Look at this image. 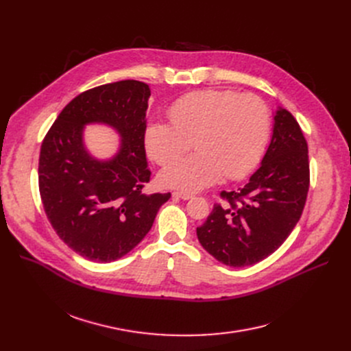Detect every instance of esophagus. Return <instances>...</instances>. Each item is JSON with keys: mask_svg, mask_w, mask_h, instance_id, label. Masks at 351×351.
Here are the masks:
<instances>
[{"mask_svg": "<svg viewBox=\"0 0 351 351\" xmlns=\"http://www.w3.org/2000/svg\"><path fill=\"white\" fill-rule=\"evenodd\" d=\"M175 197H179V199H183V200H188V199H191L193 195L192 193H189V192H183V191H175L173 193H172Z\"/></svg>", "mask_w": 351, "mask_h": 351, "instance_id": "obj_1", "label": "esophagus"}]
</instances>
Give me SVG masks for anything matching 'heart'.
Masks as SVG:
<instances>
[{
    "label": "heart",
    "instance_id": "1",
    "mask_svg": "<svg viewBox=\"0 0 351 351\" xmlns=\"http://www.w3.org/2000/svg\"><path fill=\"white\" fill-rule=\"evenodd\" d=\"M171 123L152 121L145 129L146 152L168 165L160 173L166 186L197 191L225 176L245 178L263 156L270 135V112L253 94L205 89L179 98L168 110Z\"/></svg>",
    "mask_w": 351,
    "mask_h": 351
}]
</instances>
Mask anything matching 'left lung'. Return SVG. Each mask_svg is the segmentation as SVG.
<instances>
[{"instance_id": "8db88e82", "label": "left lung", "mask_w": 351, "mask_h": 351, "mask_svg": "<svg viewBox=\"0 0 351 351\" xmlns=\"http://www.w3.org/2000/svg\"><path fill=\"white\" fill-rule=\"evenodd\" d=\"M307 154L300 125L279 108L261 168L243 188L220 192L225 204H215L196 229L204 249L232 267L254 265L278 250L304 209L310 186Z\"/></svg>"}]
</instances>
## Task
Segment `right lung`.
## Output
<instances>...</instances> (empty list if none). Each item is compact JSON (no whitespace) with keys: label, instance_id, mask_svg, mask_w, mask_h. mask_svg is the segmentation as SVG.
Instances as JSON below:
<instances>
[{"label":"right lung","instance_id":"obj_1","mask_svg":"<svg viewBox=\"0 0 351 351\" xmlns=\"http://www.w3.org/2000/svg\"><path fill=\"white\" fill-rule=\"evenodd\" d=\"M149 85L125 80L73 98L47 132L38 183L44 210L61 241L92 262L109 263L131 252L151 230L171 193L142 192L151 180L145 152ZM101 121L123 138L110 161L92 158L83 125Z\"/></svg>","mask_w":351,"mask_h":351}]
</instances>
